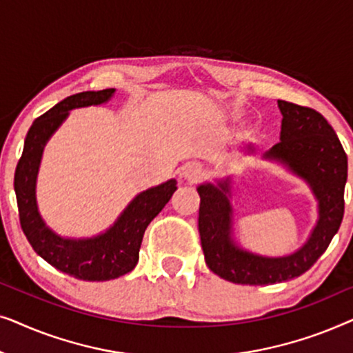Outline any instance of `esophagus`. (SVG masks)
<instances>
[{
    "mask_svg": "<svg viewBox=\"0 0 353 353\" xmlns=\"http://www.w3.org/2000/svg\"><path fill=\"white\" fill-rule=\"evenodd\" d=\"M181 176L190 183H197L204 176V170H202L199 163H188V165L183 167Z\"/></svg>",
    "mask_w": 353,
    "mask_h": 353,
    "instance_id": "34e87169",
    "label": "esophagus"
}]
</instances>
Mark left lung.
<instances>
[{
  "label": "left lung",
  "mask_w": 353,
  "mask_h": 353,
  "mask_svg": "<svg viewBox=\"0 0 353 353\" xmlns=\"http://www.w3.org/2000/svg\"><path fill=\"white\" fill-rule=\"evenodd\" d=\"M278 108L283 115L279 143L263 154V161L283 165L307 183L316 199L318 220L297 250L262 255L244 249L234 239L233 178L197 186L205 263L220 278L236 284L262 286L301 276L327 249L344 216L347 156L336 132L316 110L286 101H278ZM243 151L252 154L255 148L245 144Z\"/></svg>",
  "instance_id": "left-lung-1"
}]
</instances>
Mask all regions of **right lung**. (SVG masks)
<instances>
[{"label": "right lung", "mask_w": 353, "mask_h": 353, "mask_svg": "<svg viewBox=\"0 0 353 353\" xmlns=\"http://www.w3.org/2000/svg\"><path fill=\"white\" fill-rule=\"evenodd\" d=\"M114 94L115 88L72 94L38 117L28 130L14 175L21 225L33 250L59 272L83 281H109L132 272L138 263L144 231L176 191V180L172 178L139 192L108 230L91 238H65L43 220L37 202V178L46 143L70 110L105 104Z\"/></svg>", "instance_id": "obj_1"}]
</instances>
